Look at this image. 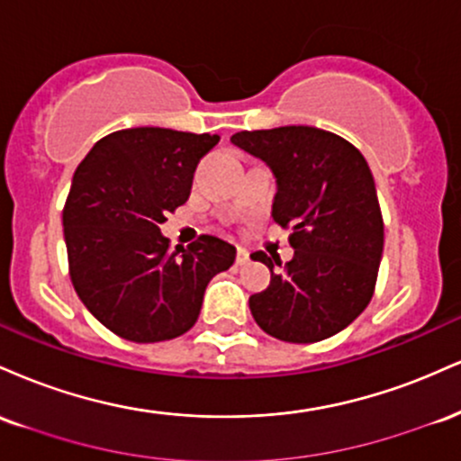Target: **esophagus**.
<instances>
[{
	"label": "esophagus",
	"mask_w": 461,
	"mask_h": 461,
	"mask_svg": "<svg viewBox=\"0 0 461 461\" xmlns=\"http://www.w3.org/2000/svg\"><path fill=\"white\" fill-rule=\"evenodd\" d=\"M251 260V256H249V251L245 247H238V253H236V264L238 267H245Z\"/></svg>",
	"instance_id": "esophagus-1"
}]
</instances>
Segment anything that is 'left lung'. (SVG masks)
<instances>
[{"label":"left lung","mask_w":461,"mask_h":461,"mask_svg":"<svg viewBox=\"0 0 461 461\" xmlns=\"http://www.w3.org/2000/svg\"><path fill=\"white\" fill-rule=\"evenodd\" d=\"M231 142L271 168L275 223L293 230L294 258L282 267L264 251L271 285L249 308L268 336L319 342L366 310L384 253V221L368 162L351 142L310 125L238 131Z\"/></svg>","instance_id":"8db88e82"}]
</instances>
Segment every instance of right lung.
<instances>
[{
	"instance_id": "1",
	"label": "right lung",
	"mask_w": 461,
	"mask_h": 461,
	"mask_svg": "<svg viewBox=\"0 0 461 461\" xmlns=\"http://www.w3.org/2000/svg\"><path fill=\"white\" fill-rule=\"evenodd\" d=\"M216 142V134L121 130L95 142L76 168L62 212L73 288L125 340L186 333L210 279L236 260L223 238L171 249L160 231L167 214L186 203L194 168Z\"/></svg>"
}]
</instances>
